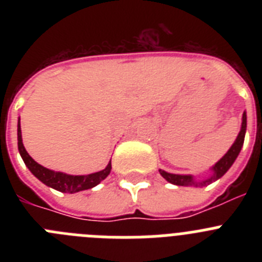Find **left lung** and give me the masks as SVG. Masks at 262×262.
<instances>
[{
    "label": "left lung",
    "mask_w": 262,
    "mask_h": 262,
    "mask_svg": "<svg viewBox=\"0 0 262 262\" xmlns=\"http://www.w3.org/2000/svg\"><path fill=\"white\" fill-rule=\"evenodd\" d=\"M245 129H247V115L245 113L243 114V123H242V129H240L239 135L236 138L235 143L232 144V147L228 149L226 155L222 157L219 161L214 165L212 170H214V174L211 176L210 178L205 180V181L201 182H195L193 180L191 176H181V174H172V173H166L164 170L160 169L159 172L160 174L163 176L165 178L166 181L170 182V184L178 185V186H194V187H202V186H207L211 182L216 181L217 178H221L224 173L231 168V165L233 164V161L236 160L237 155L240 154V149H242L243 144H244V136H245Z\"/></svg>",
    "instance_id": "left-lung-1"
}]
</instances>
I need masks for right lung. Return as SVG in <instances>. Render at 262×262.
<instances>
[{
	"label": "right lung",
	"mask_w": 262,
	"mask_h": 262,
	"mask_svg": "<svg viewBox=\"0 0 262 262\" xmlns=\"http://www.w3.org/2000/svg\"><path fill=\"white\" fill-rule=\"evenodd\" d=\"M18 149H19V154L22 156L25 164H26V166L30 169V172L35 176L38 180H40L45 185L52 187L55 190L61 191V193L73 194L77 193V191L92 189L96 185H98L102 180H105L111 170V161L103 170L92 173V174L88 176H71L61 172H53L51 169L41 166L40 164L36 163L35 160L27 154V151L23 147L19 122H18Z\"/></svg>",
	"instance_id": "obj_1"
}]
</instances>
